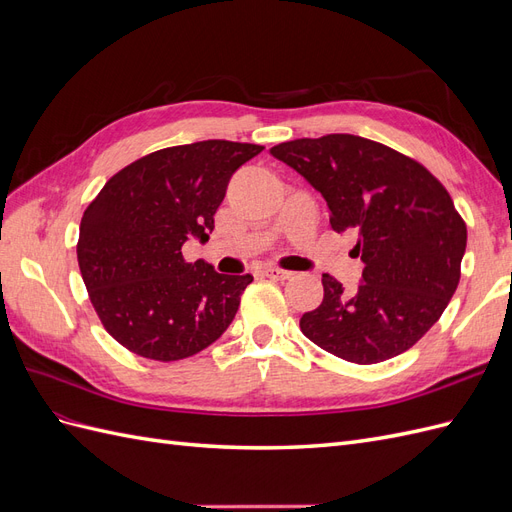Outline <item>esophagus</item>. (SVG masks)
<instances>
[{
  "label": "esophagus",
  "instance_id": "obj_1",
  "mask_svg": "<svg viewBox=\"0 0 512 512\" xmlns=\"http://www.w3.org/2000/svg\"><path fill=\"white\" fill-rule=\"evenodd\" d=\"M262 273H265L267 277H269V280H275V282H284V280H288V277L292 275L290 271H284V269H277V267H267L265 271H262Z\"/></svg>",
  "mask_w": 512,
  "mask_h": 512
}]
</instances>
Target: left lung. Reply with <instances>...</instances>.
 <instances>
[{
    "label": "left lung",
    "instance_id": "8db88e82",
    "mask_svg": "<svg viewBox=\"0 0 512 512\" xmlns=\"http://www.w3.org/2000/svg\"><path fill=\"white\" fill-rule=\"evenodd\" d=\"M324 196L337 232L356 237L363 284L344 292L324 273V299L301 331L339 359L371 365L406 352L453 299L468 230L444 185L416 160L354 134L271 147Z\"/></svg>",
    "mask_w": 512,
    "mask_h": 512
}]
</instances>
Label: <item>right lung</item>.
<instances>
[{
  "label": "right lung",
  "mask_w": 512,
  "mask_h": 512,
  "mask_svg": "<svg viewBox=\"0 0 512 512\" xmlns=\"http://www.w3.org/2000/svg\"><path fill=\"white\" fill-rule=\"evenodd\" d=\"M262 149L232 141L166 147L121 168L91 200L76 256L91 305L123 348L179 361L228 329L254 277L185 262L181 247L209 239L232 173Z\"/></svg>",
  "instance_id": "1"
}]
</instances>
